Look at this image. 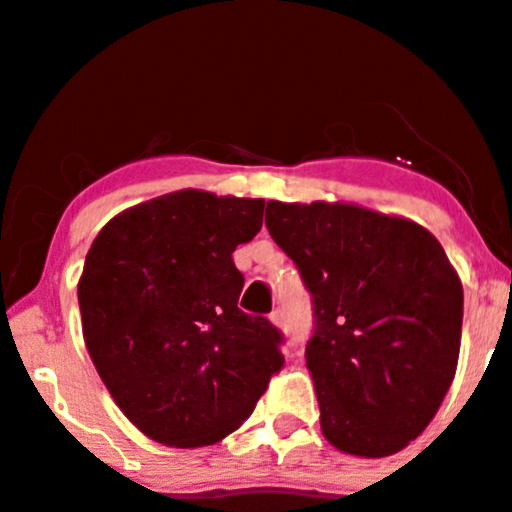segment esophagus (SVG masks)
Returning a JSON list of instances; mask_svg holds the SVG:
<instances>
[{
  "label": "esophagus",
  "instance_id": "34e87169",
  "mask_svg": "<svg viewBox=\"0 0 512 512\" xmlns=\"http://www.w3.org/2000/svg\"><path fill=\"white\" fill-rule=\"evenodd\" d=\"M269 319H272V324L279 326V329H286V312L283 310H274L272 315H269Z\"/></svg>",
  "mask_w": 512,
  "mask_h": 512
}]
</instances>
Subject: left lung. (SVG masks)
I'll return each instance as SVG.
<instances>
[{"label": "left lung", "instance_id": "obj_1", "mask_svg": "<svg viewBox=\"0 0 512 512\" xmlns=\"http://www.w3.org/2000/svg\"><path fill=\"white\" fill-rule=\"evenodd\" d=\"M264 221L312 293L305 357L324 439L360 458L398 453L453 384L458 272L424 226L360 205L269 200Z\"/></svg>", "mask_w": 512, "mask_h": 512}]
</instances>
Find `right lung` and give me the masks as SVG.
I'll use <instances>...</instances> for the list:
<instances>
[{"label": "right lung", "instance_id": "right-lung-1", "mask_svg": "<svg viewBox=\"0 0 512 512\" xmlns=\"http://www.w3.org/2000/svg\"><path fill=\"white\" fill-rule=\"evenodd\" d=\"M264 200L176 193L123 209L78 281L83 338L123 415L152 441L212 446L250 417L283 367L279 329L238 307L233 250Z\"/></svg>", "mask_w": 512, "mask_h": 512}]
</instances>
